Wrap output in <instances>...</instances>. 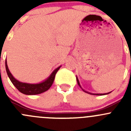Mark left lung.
<instances>
[{
	"label": "left lung",
	"mask_w": 131,
	"mask_h": 131,
	"mask_svg": "<svg viewBox=\"0 0 131 131\" xmlns=\"http://www.w3.org/2000/svg\"><path fill=\"white\" fill-rule=\"evenodd\" d=\"M77 83H78V85H79V86L80 87V88H81V86H80V82H79V79H78V78H77ZM82 90L84 91V92H87V93H88V94H92V95H97V96H98V95H105V94H109V93H110L111 92H108V93H105V94H94V93H91V92H88V91H84V89H82Z\"/></svg>",
	"instance_id": "8db88e82"
}]
</instances>
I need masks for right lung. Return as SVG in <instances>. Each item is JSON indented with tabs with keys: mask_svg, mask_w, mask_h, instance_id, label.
<instances>
[{
	"mask_svg": "<svg viewBox=\"0 0 131 131\" xmlns=\"http://www.w3.org/2000/svg\"><path fill=\"white\" fill-rule=\"evenodd\" d=\"M60 68L61 66L55 69L52 72V73L50 75V76L42 82L39 83V84H28V83L21 82L18 81L13 76V75L9 71L7 64V61L6 60V69L9 79L13 83V85L16 88V89L19 92L26 95L39 94H41L48 90L52 85V83L54 80L55 75Z\"/></svg>",
	"mask_w": 131,
	"mask_h": 131,
	"instance_id": "obj_1",
	"label": "right lung"
}]
</instances>
